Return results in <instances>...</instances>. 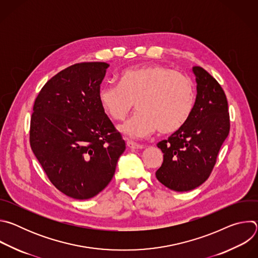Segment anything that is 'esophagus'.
I'll use <instances>...</instances> for the list:
<instances>
[{
	"mask_svg": "<svg viewBox=\"0 0 258 258\" xmlns=\"http://www.w3.org/2000/svg\"><path fill=\"white\" fill-rule=\"evenodd\" d=\"M126 145H127L128 148H131V149H143V148H144L143 145L138 144V143H135V142H133V141H127V142H126Z\"/></svg>",
	"mask_w": 258,
	"mask_h": 258,
	"instance_id": "obj_1",
	"label": "esophagus"
}]
</instances>
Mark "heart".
<instances>
[{
  "instance_id": "1",
  "label": "heart",
  "mask_w": 258,
  "mask_h": 258,
  "mask_svg": "<svg viewBox=\"0 0 258 258\" xmlns=\"http://www.w3.org/2000/svg\"><path fill=\"white\" fill-rule=\"evenodd\" d=\"M98 98L113 120L124 119L136 103L138 111L119 126L133 139L148 137L157 128L164 135L175 133L188 121L195 105L191 80L160 65L123 70L119 85L104 84Z\"/></svg>"
}]
</instances>
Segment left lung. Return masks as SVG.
I'll use <instances>...</instances> for the list:
<instances>
[{"label":"left lung","instance_id":"obj_1","mask_svg":"<svg viewBox=\"0 0 258 258\" xmlns=\"http://www.w3.org/2000/svg\"><path fill=\"white\" fill-rule=\"evenodd\" d=\"M197 96L193 112L181 128L157 144L163 162L157 179L170 190L191 191L209 177L223 143L230 133L226 94L209 73L194 66Z\"/></svg>","mask_w":258,"mask_h":258}]
</instances>
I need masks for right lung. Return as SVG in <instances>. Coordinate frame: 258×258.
<instances>
[{"label": "right lung", "instance_id": "right-lung-1", "mask_svg": "<svg viewBox=\"0 0 258 258\" xmlns=\"http://www.w3.org/2000/svg\"><path fill=\"white\" fill-rule=\"evenodd\" d=\"M108 67L105 62L73 64L49 80L34 101L31 150L50 181L73 199L104 190L125 150L98 98Z\"/></svg>", "mask_w": 258, "mask_h": 258}]
</instances>
